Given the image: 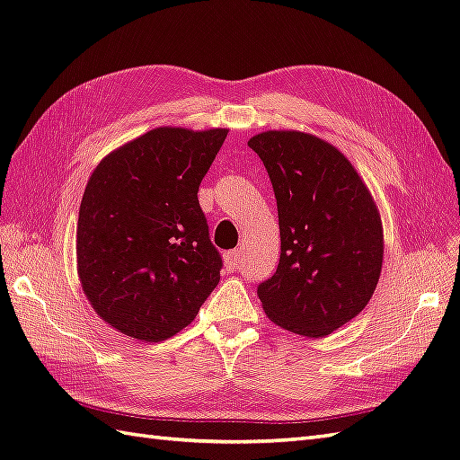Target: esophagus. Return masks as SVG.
<instances>
[{"label": "esophagus", "instance_id": "obj_1", "mask_svg": "<svg viewBox=\"0 0 460 460\" xmlns=\"http://www.w3.org/2000/svg\"><path fill=\"white\" fill-rule=\"evenodd\" d=\"M240 250H232L226 253V267L228 269H236L238 263H240Z\"/></svg>", "mask_w": 460, "mask_h": 460}]
</instances>
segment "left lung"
<instances>
[{
	"label": "left lung",
	"instance_id": "left-lung-1",
	"mask_svg": "<svg viewBox=\"0 0 460 460\" xmlns=\"http://www.w3.org/2000/svg\"><path fill=\"white\" fill-rule=\"evenodd\" d=\"M271 179L281 257L260 283L265 314L288 332L323 338L371 300L383 267V222L345 155L312 134L269 130L248 142Z\"/></svg>",
	"mask_w": 460,
	"mask_h": 460
}]
</instances>
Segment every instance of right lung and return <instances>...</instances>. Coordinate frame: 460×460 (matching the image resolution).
I'll list each match as a JSON object with an SVG mask.
<instances>
[{
	"instance_id": "1",
	"label": "right lung",
	"mask_w": 460,
	"mask_h": 460,
	"mask_svg": "<svg viewBox=\"0 0 460 460\" xmlns=\"http://www.w3.org/2000/svg\"><path fill=\"white\" fill-rule=\"evenodd\" d=\"M226 128L162 127L111 152L92 173L77 218V273L109 326L164 341L189 326L220 281L199 185Z\"/></svg>"
}]
</instances>
